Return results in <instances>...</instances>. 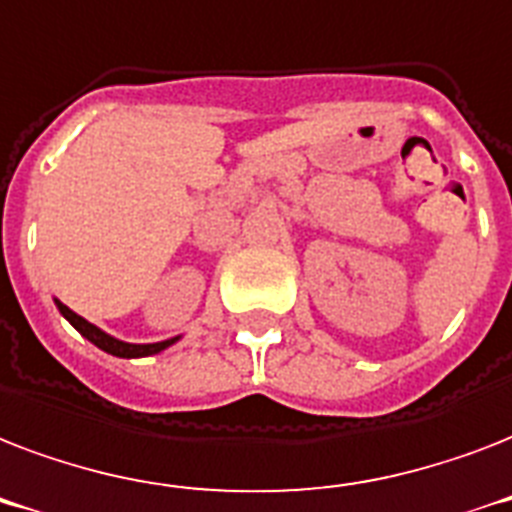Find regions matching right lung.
I'll use <instances>...</instances> for the list:
<instances>
[{
    "label": "right lung",
    "mask_w": 512,
    "mask_h": 512,
    "mask_svg": "<svg viewBox=\"0 0 512 512\" xmlns=\"http://www.w3.org/2000/svg\"><path fill=\"white\" fill-rule=\"evenodd\" d=\"M58 311L66 316L68 321H71V327L79 332L82 337H87V340L92 342V345H98L100 350H106V353H111V356H119V358H140V356H154V353H159V350L170 348L172 342L177 340V337H172V340H164V342H151V345H132V342H122L116 340V337L106 335V332H100L95 324H90V321H84L82 316H76L68 305L58 303Z\"/></svg>",
    "instance_id": "right-lung-1"
}]
</instances>
